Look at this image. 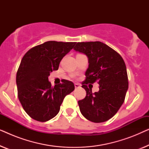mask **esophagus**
<instances>
[{
	"instance_id": "obj_1",
	"label": "esophagus",
	"mask_w": 149,
	"mask_h": 149,
	"mask_svg": "<svg viewBox=\"0 0 149 149\" xmlns=\"http://www.w3.org/2000/svg\"><path fill=\"white\" fill-rule=\"evenodd\" d=\"M74 87L75 88H79V87H81L80 84H79V83H74Z\"/></svg>"
}]
</instances>
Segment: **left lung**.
<instances>
[{"label": "left lung", "instance_id": "obj_1", "mask_svg": "<svg viewBox=\"0 0 149 149\" xmlns=\"http://www.w3.org/2000/svg\"><path fill=\"white\" fill-rule=\"evenodd\" d=\"M74 50L86 55L89 63L82 83L86 96L78 102L81 113L94 123L107 121L119 111L128 89L125 62L117 52L100 41L77 42ZM95 81L100 90L93 94L86 85Z\"/></svg>", "mask_w": 149, "mask_h": 149}]
</instances>
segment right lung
Returning <instances> with one entry per match:
<instances>
[{
    "instance_id": "obj_1",
    "label": "right lung",
    "mask_w": 149,
    "mask_h": 149,
    "mask_svg": "<svg viewBox=\"0 0 149 149\" xmlns=\"http://www.w3.org/2000/svg\"><path fill=\"white\" fill-rule=\"evenodd\" d=\"M76 42L47 41L30 49L22 59L16 75L17 94L22 107L32 119L45 122L58 115L66 95L74 91L64 80L52 87L48 77L57 70L62 59Z\"/></svg>"
}]
</instances>
